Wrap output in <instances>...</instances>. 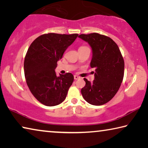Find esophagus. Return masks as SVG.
I'll list each match as a JSON object with an SVG mask.
<instances>
[{
    "instance_id": "34e87169",
    "label": "esophagus",
    "mask_w": 148,
    "mask_h": 148,
    "mask_svg": "<svg viewBox=\"0 0 148 148\" xmlns=\"http://www.w3.org/2000/svg\"><path fill=\"white\" fill-rule=\"evenodd\" d=\"M80 78V77H79V76H77V75H74V79H75V80H77V79H79Z\"/></svg>"
}]
</instances>
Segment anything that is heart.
Here are the masks:
<instances>
[{
    "mask_svg": "<svg viewBox=\"0 0 148 148\" xmlns=\"http://www.w3.org/2000/svg\"><path fill=\"white\" fill-rule=\"evenodd\" d=\"M84 47H84V46H82V47H81L79 48V49H80V48H84Z\"/></svg>",
    "mask_w": 148,
    "mask_h": 148,
    "instance_id": "b5f03b06",
    "label": "heart"
}]
</instances>
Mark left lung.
I'll return each instance as SVG.
<instances>
[{
    "label": "left lung",
    "instance_id": "1",
    "mask_svg": "<svg viewBox=\"0 0 148 148\" xmlns=\"http://www.w3.org/2000/svg\"><path fill=\"white\" fill-rule=\"evenodd\" d=\"M79 37L88 42L92 49L90 67L95 68V79L86 84L81 94L87 102L101 106L110 101L117 92L124 77L125 62L117 45L107 36L93 33Z\"/></svg>",
    "mask_w": 148,
    "mask_h": 148
}]
</instances>
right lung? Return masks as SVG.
<instances>
[{
  "mask_svg": "<svg viewBox=\"0 0 148 148\" xmlns=\"http://www.w3.org/2000/svg\"><path fill=\"white\" fill-rule=\"evenodd\" d=\"M78 34L47 33L39 36L29 47L24 60L27 84L37 100L47 106L64 101L74 77L71 73L57 77L54 69Z\"/></svg>",
  "mask_w": 148,
  "mask_h": 148,
  "instance_id": "obj_1",
  "label": "right lung"
}]
</instances>
